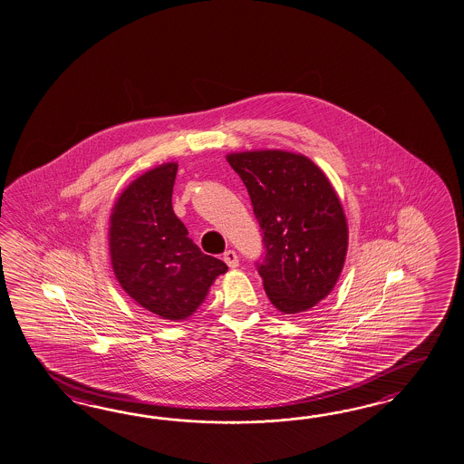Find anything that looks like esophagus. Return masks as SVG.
<instances>
[{
    "mask_svg": "<svg viewBox=\"0 0 464 464\" xmlns=\"http://www.w3.org/2000/svg\"><path fill=\"white\" fill-rule=\"evenodd\" d=\"M223 260H225L229 268H237V265H239L237 251H233V249H227V253L223 255Z\"/></svg>",
    "mask_w": 464,
    "mask_h": 464,
    "instance_id": "esophagus-1",
    "label": "esophagus"
}]
</instances>
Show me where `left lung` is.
Masks as SVG:
<instances>
[{
    "label": "left lung",
    "instance_id": "left-lung-1",
    "mask_svg": "<svg viewBox=\"0 0 464 464\" xmlns=\"http://www.w3.org/2000/svg\"><path fill=\"white\" fill-rule=\"evenodd\" d=\"M260 223L265 292L285 315L320 304L339 282L349 225L325 172L304 154L263 149L227 154Z\"/></svg>",
    "mask_w": 464,
    "mask_h": 464
}]
</instances>
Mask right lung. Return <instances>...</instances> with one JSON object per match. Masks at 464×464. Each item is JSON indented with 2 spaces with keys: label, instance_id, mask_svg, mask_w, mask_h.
<instances>
[{
  "label": "right lung",
  "instance_id": "1",
  "mask_svg": "<svg viewBox=\"0 0 464 464\" xmlns=\"http://www.w3.org/2000/svg\"><path fill=\"white\" fill-rule=\"evenodd\" d=\"M178 162L130 182L113 204L109 251L113 275L134 302L162 320L181 322L199 308L227 266L204 255L172 209Z\"/></svg>",
  "mask_w": 464,
  "mask_h": 464
}]
</instances>
